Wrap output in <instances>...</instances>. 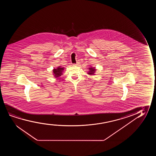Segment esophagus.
Segmentation results:
<instances>
[{
    "instance_id": "obj_1",
    "label": "esophagus",
    "mask_w": 156,
    "mask_h": 156,
    "mask_svg": "<svg viewBox=\"0 0 156 156\" xmlns=\"http://www.w3.org/2000/svg\"><path fill=\"white\" fill-rule=\"evenodd\" d=\"M80 62H79V61H77V63H75V64H73V65H75V66H78L80 64Z\"/></svg>"
}]
</instances>
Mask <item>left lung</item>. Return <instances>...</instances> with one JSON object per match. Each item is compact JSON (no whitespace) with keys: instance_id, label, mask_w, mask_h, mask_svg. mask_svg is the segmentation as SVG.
<instances>
[{"instance_id":"left-lung-1","label":"left lung","mask_w":156,"mask_h":156,"mask_svg":"<svg viewBox=\"0 0 156 156\" xmlns=\"http://www.w3.org/2000/svg\"><path fill=\"white\" fill-rule=\"evenodd\" d=\"M96 70L95 68H89V71L88 73V74L90 75H94Z\"/></svg>"}]
</instances>
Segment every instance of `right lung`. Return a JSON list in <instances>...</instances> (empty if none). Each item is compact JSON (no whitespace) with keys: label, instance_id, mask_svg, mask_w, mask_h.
<instances>
[{"label":"right lung","instance_id":"right-lung-1","mask_svg":"<svg viewBox=\"0 0 156 156\" xmlns=\"http://www.w3.org/2000/svg\"><path fill=\"white\" fill-rule=\"evenodd\" d=\"M64 70V68L59 66L56 69H54L53 72V75L54 77L55 78L59 77L62 75V73Z\"/></svg>","mask_w":156,"mask_h":156}]
</instances>
